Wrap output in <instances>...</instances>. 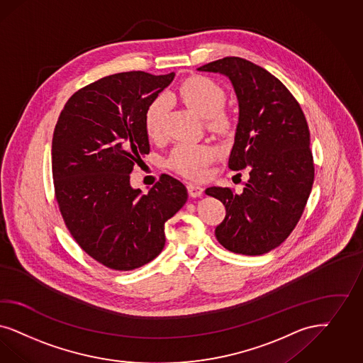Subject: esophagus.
<instances>
[{
  "label": "esophagus",
  "mask_w": 363,
  "mask_h": 363,
  "mask_svg": "<svg viewBox=\"0 0 363 363\" xmlns=\"http://www.w3.org/2000/svg\"><path fill=\"white\" fill-rule=\"evenodd\" d=\"M188 191L190 197L197 199L203 194V188H201L200 185H194V184H189Z\"/></svg>",
  "instance_id": "34e87169"
}]
</instances>
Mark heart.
Masks as SVG:
<instances>
[{
  "label": "heart",
  "instance_id": "obj_1",
  "mask_svg": "<svg viewBox=\"0 0 363 363\" xmlns=\"http://www.w3.org/2000/svg\"><path fill=\"white\" fill-rule=\"evenodd\" d=\"M172 98L185 104L190 111L206 119L213 130H225L229 119L221 108L225 103V92L212 79L205 76H193L175 88ZM166 113L163 98L151 103L145 115L146 131L150 137L161 135ZM217 155V150L209 145L179 143L172 151L169 164L177 173L191 179H201L206 174V167Z\"/></svg>",
  "mask_w": 363,
  "mask_h": 363
}]
</instances>
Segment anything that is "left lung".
I'll return each instance as SVG.
<instances>
[{
    "instance_id": "1",
    "label": "left lung",
    "mask_w": 363,
    "mask_h": 363,
    "mask_svg": "<svg viewBox=\"0 0 363 363\" xmlns=\"http://www.w3.org/2000/svg\"><path fill=\"white\" fill-rule=\"evenodd\" d=\"M199 71L230 80L238 96V123L228 166L250 172L241 194L218 186L205 190L225 205L216 238L238 255H264L291 235L313 189L306 116L277 77L245 59L224 57Z\"/></svg>"
}]
</instances>
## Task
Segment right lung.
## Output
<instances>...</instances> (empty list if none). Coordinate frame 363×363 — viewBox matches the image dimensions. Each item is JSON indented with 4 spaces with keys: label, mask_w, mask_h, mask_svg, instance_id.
Listing matches in <instances>:
<instances>
[{
    "label": "right lung",
    "mask_w": 363,
    "mask_h": 363,
    "mask_svg": "<svg viewBox=\"0 0 363 363\" xmlns=\"http://www.w3.org/2000/svg\"><path fill=\"white\" fill-rule=\"evenodd\" d=\"M175 74L142 71L101 77L64 106L52 139V175L64 223L80 248L115 271L154 260L164 223L188 201L182 182L162 174L143 194L130 185L149 154L145 115Z\"/></svg>",
    "instance_id": "obj_1"
}]
</instances>
